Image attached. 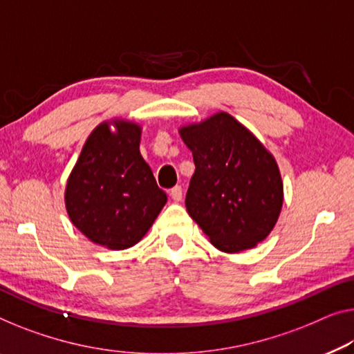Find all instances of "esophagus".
Instances as JSON below:
<instances>
[{
	"instance_id": "obj_1",
	"label": "esophagus",
	"mask_w": 354,
	"mask_h": 354,
	"mask_svg": "<svg viewBox=\"0 0 354 354\" xmlns=\"http://www.w3.org/2000/svg\"><path fill=\"white\" fill-rule=\"evenodd\" d=\"M170 197L175 200V202H181L183 200V187L181 186H175L170 191Z\"/></svg>"
}]
</instances>
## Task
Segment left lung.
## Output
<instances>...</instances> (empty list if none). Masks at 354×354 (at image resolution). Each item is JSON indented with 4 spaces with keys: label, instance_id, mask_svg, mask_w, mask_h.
Returning <instances> with one entry per match:
<instances>
[{
    "label": "left lung",
    "instance_id": "left-lung-1",
    "mask_svg": "<svg viewBox=\"0 0 354 354\" xmlns=\"http://www.w3.org/2000/svg\"><path fill=\"white\" fill-rule=\"evenodd\" d=\"M192 151L195 173L186 208L224 252H240L266 240L283 207L277 160L259 140L227 113L179 129Z\"/></svg>",
    "mask_w": 354,
    "mask_h": 354
}]
</instances>
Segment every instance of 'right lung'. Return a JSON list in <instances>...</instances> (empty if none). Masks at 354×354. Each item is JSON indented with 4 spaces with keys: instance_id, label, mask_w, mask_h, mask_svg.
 Here are the masks:
<instances>
[{
    "instance_id": "obj_1",
    "label": "right lung",
    "mask_w": 354,
    "mask_h": 354,
    "mask_svg": "<svg viewBox=\"0 0 354 354\" xmlns=\"http://www.w3.org/2000/svg\"><path fill=\"white\" fill-rule=\"evenodd\" d=\"M140 140L138 124L122 119L100 124L66 183L71 223L93 243L109 250L138 243L167 203V194L140 154Z\"/></svg>"
}]
</instances>
